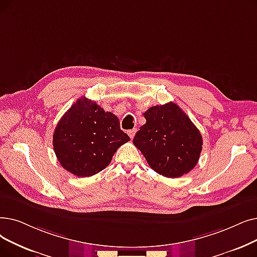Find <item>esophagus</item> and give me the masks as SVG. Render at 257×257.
<instances>
[{
    "mask_svg": "<svg viewBox=\"0 0 257 257\" xmlns=\"http://www.w3.org/2000/svg\"><path fill=\"white\" fill-rule=\"evenodd\" d=\"M136 132H137V129H131L128 131V136L130 137V139H133L136 136Z\"/></svg>",
    "mask_w": 257,
    "mask_h": 257,
    "instance_id": "esophagus-1",
    "label": "esophagus"
}]
</instances>
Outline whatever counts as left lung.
<instances>
[{
	"label": "left lung",
	"mask_w": 257,
	"mask_h": 257,
	"mask_svg": "<svg viewBox=\"0 0 257 257\" xmlns=\"http://www.w3.org/2000/svg\"><path fill=\"white\" fill-rule=\"evenodd\" d=\"M146 124L133 139L151 168L159 174L175 178L196 166L203 138L196 126L176 104L153 106L144 113Z\"/></svg>",
	"instance_id": "obj_1"
}]
</instances>
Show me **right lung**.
Masks as SVG:
<instances>
[{"mask_svg": "<svg viewBox=\"0 0 257 257\" xmlns=\"http://www.w3.org/2000/svg\"><path fill=\"white\" fill-rule=\"evenodd\" d=\"M130 141L119 120L95 102L79 98L53 132L54 153L63 168L80 177L104 170L122 144Z\"/></svg>", "mask_w": 257, "mask_h": 257, "instance_id": "obj_1", "label": "right lung"}]
</instances>
